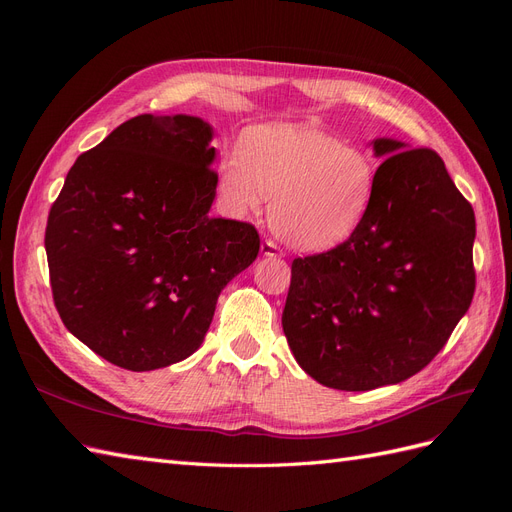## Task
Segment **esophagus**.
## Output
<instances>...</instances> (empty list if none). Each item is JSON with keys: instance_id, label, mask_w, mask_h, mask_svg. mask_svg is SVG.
Returning a JSON list of instances; mask_svg holds the SVG:
<instances>
[{"instance_id": "1", "label": "esophagus", "mask_w": 512, "mask_h": 512, "mask_svg": "<svg viewBox=\"0 0 512 512\" xmlns=\"http://www.w3.org/2000/svg\"><path fill=\"white\" fill-rule=\"evenodd\" d=\"M260 252H262V256H275V258H282L284 256V252L273 241H262Z\"/></svg>"}]
</instances>
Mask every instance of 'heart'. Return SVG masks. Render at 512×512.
Returning <instances> with one entry per match:
<instances>
[{"label":"heart","mask_w":512,"mask_h":512,"mask_svg":"<svg viewBox=\"0 0 512 512\" xmlns=\"http://www.w3.org/2000/svg\"><path fill=\"white\" fill-rule=\"evenodd\" d=\"M376 183L378 166L365 149L309 123L247 130L241 151L226 153L218 168L224 209L241 218L271 196L273 232L301 252H327L348 241L367 218Z\"/></svg>","instance_id":"b5f03b06"}]
</instances>
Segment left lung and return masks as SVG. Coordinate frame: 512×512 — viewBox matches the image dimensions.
<instances>
[{"instance_id":"obj_1","label":"left lung","mask_w":512,"mask_h":512,"mask_svg":"<svg viewBox=\"0 0 512 512\" xmlns=\"http://www.w3.org/2000/svg\"><path fill=\"white\" fill-rule=\"evenodd\" d=\"M365 222L294 258L282 327L305 374L337 391L404 382L431 363L474 297L472 205L436 151L374 138Z\"/></svg>"}]
</instances>
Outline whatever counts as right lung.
<instances>
[{"instance_id":"add662e5","label":"right lung","mask_w":512,"mask_h":512,"mask_svg":"<svg viewBox=\"0 0 512 512\" xmlns=\"http://www.w3.org/2000/svg\"><path fill=\"white\" fill-rule=\"evenodd\" d=\"M213 128L138 115L74 162L44 247L66 329L130 371L194 354L215 303L260 250L252 224L211 218Z\"/></svg>"}]
</instances>
